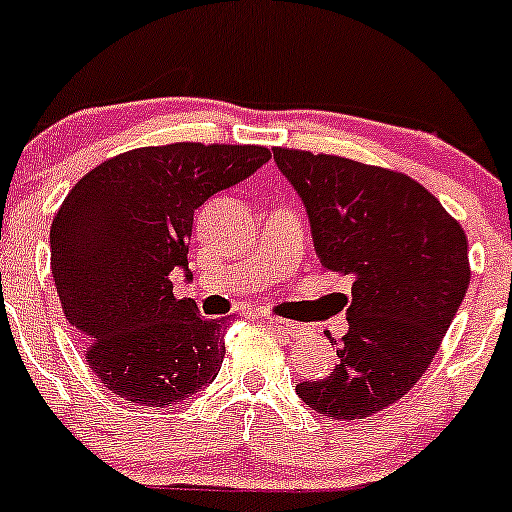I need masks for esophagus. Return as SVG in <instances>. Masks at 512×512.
Instances as JSON below:
<instances>
[{
	"label": "esophagus",
	"mask_w": 512,
	"mask_h": 512,
	"mask_svg": "<svg viewBox=\"0 0 512 512\" xmlns=\"http://www.w3.org/2000/svg\"><path fill=\"white\" fill-rule=\"evenodd\" d=\"M262 319H265L267 327H272L277 334H282V337H287V339H299V337H304V332H307L302 324L289 322V319L272 317V314H262Z\"/></svg>",
	"instance_id": "1"
}]
</instances>
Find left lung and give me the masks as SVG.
<instances>
[{
	"mask_svg": "<svg viewBox=\"0 0 512 512\" xmlns=\"http://www.w3.org/2000/svg\"><path fill=\"white\" fill-rule=\"evenodd\" d=\"M272 153L307 208L322 265L352 277L339 364L297 394L337 421L374 416L414 389L441 347L471 282L466 232L409 175L297 148Z\"/></svg>",
	"mask_w": 512,
	"mask_h": 512,
	"instance_id": "1",
	"label": "left lung"
}]
</instances>
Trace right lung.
<instances>
[{"label":"right lung","mask_w":512,"mask_h":512,"mask_svg":"<svg viewBox=\"0 0 512 512\" xmlns=\"http://www.w3.org/2000/svg\"><path fill=\"white\" fill-rule=\"evenodd\" d=\"M270 160L265 146L170 143L103 160L51 223V275L89 369L141 406L188 399L218 376L227 319L178 299L193 215Z\"/></svg>","instance_id":"right-lung-1"}]
</instances>
